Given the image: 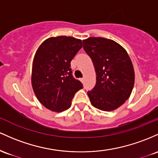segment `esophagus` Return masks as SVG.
Wrapping results in <instances>:
<instances>
[{
    "label": "esophagus",
    "mask_w": 158,
    "mask_h": 158,
    "mask_svg": "<svg viewBox=\"0 0 158 158\" xmlns=\"http://www.w3.org/2000/svg\"><path fill=\"white\" fill-rule=\"evenodd\" d=\"M80 80H81V82H82V83L84 82V78H81Z\"/></svg>",
    "instance_id": "esophagus-1"
}]
</instances>
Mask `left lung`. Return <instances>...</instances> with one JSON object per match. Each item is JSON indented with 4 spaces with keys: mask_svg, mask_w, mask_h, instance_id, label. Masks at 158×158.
Wrapping results in <instances>:
<instances>
[{
    "mask_svg": "<svg viewBox=\"0 0 158 158\" xmlns=\"http://www.w3.org/2000/svg\"><path fill=\"white\" fill-rule=\"evenodd\" d=\"M84 49L93 60L96 84L87 95L93 107L112 111L130 97L134 85V69L126 50L112 40L89 37Z\"/></svg>",
    "mask_w": 158,
    "mask_h": 158,
    "instance_id": "obj_1",
    "label": "left lung"
}]
</instances>
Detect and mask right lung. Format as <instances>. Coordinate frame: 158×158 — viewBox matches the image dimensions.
Returning <instances> with one entry per match:
<instances>
[{
	"label": "right lung",
	"mask_w": 158,
	"mask_h": 158,
	"mask_svg": "<svg viewBox=\"0 0 158 158\" xmlns=\"http://www.w3.org/2000/svg\"><path fill=\"white\" fill-rule=\"evenodd\" d=\"M81 48V40L60 36L47 39L37 49L31 84L37 99L47 109L57 113L69 109L74 94L83 88L70 68L71 61Z\"/></svg>",
	"instance_id": "add662e5"
}]
</instances>
